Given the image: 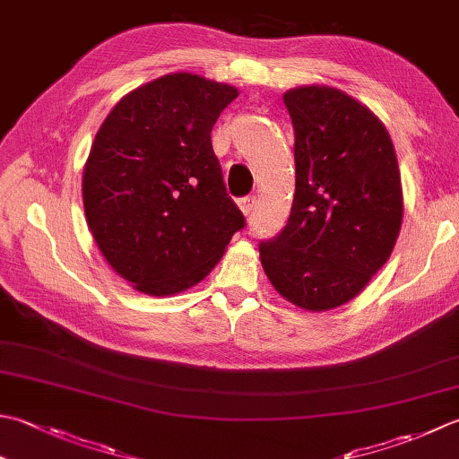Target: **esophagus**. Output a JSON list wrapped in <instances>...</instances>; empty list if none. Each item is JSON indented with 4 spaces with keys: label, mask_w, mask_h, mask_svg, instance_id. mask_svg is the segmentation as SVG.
Listing matches in <instances>:
<instances>
[{
    "label": "esophagus",
    "mask_w": 459,
    "mask_h": 459,
    "mask_svg": "<svg viewBox=\"0 0 459 459\" xmlns=\"http://www.w3.org/2000/svg\"><path fill=\"white\" fill-rule=\"evenodd\" d=\"M255 204H256L255 195H247V196H242V199H238L240 211L245 212V214H250V212H253V211H255Z\"/></svg>",
    "instance_id": "esophagus-1"
}]
</instances>
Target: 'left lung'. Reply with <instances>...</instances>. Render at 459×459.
Here are the masks:
<instances>
[{
	"label": "left lung",
	"mask_w": 459,
	"mask_h": 459,
	"mask_svg": "<svg viewBox=\"0 0 459 459\" xmlns=\"http://www.w3.org/2000/svg\"><path fill=\"white\" fill-rule=\"evenodd\" d=\"M294 129L290 217L258 245L268 281L307 310L352 300L390 258L402 224V183L388 131L332 87L284 93Z\"/></svg>",
	"instance_id": "1"
}]
</instances>
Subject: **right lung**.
I'll return each instance as SVG.
<instances>
[{"mask_svg":"<svg viewBox=\"0 0 459 459\" xmlns=\"http://www.w3.org/2000/svg\"><path fill=\"white\" fill-rule=\"evenodd\" d=\"M235 87L165 75L125 95L99 127L83 169L87 224L107 263L151 296L212 271L245 229L211 131Z\"/></svg>","mask_w":459,"mask_h":459,"instance_id":"obj_1","label":"right lung"}]
</instances>
